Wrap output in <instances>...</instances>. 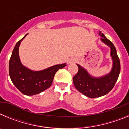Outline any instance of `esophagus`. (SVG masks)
Segmentation results:
<instances>
[{
  "instance_id": "esophagus-1",
  "label": "esophagus",
  "mask_w": 129,
  "mask_h": 129,
  "mask_svg": "<svg viewBox=\"0 0 129 129\" xmlns=\"http://www.w3.org/2000/svg\"><path fill=\"white\" fill-rule=\"evenodd\" d=\"M75 61H76V60H75L74 59H70V61H69L68 63H72V62H74Z\"/></svg>"
}]
</instances>
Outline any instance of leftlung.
<instances>
[{"mask_svg":"<svg viewBox=\"0 0 129 129\" xmlns=\"http://www.w3.org/2000/svg\"><path fill=\"white\" fill-rule=\"evenodd\" d=\"M101 41L110 48V55L112 59V68L109 74L100 77L91 76L85 68L77 64L79 70L73 77L74 85L76 89L88 98H94L108 94L114 86L120 72V61L116 49L111 41L100 31Z\"/></svg>","mask_w":129,"mask_h":129,"instance_id":"8db88e82","label":"left lung"}]
</instances>
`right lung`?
Listing matches in <instances>:
<instances>
[{
	"label": "right lung",
	"mask_w": 129,
	"mask_h": 129,
	"mask_svg": "<svg viewBox=\"0 0 129 129\" xmlns=\"http://www.w3.org/2000/svg\"><path fill=\"white\" fill-rule=\"evenodd\" d=\"M27 34L18 41L13 49L9 62V74L13 85L22 94L33 95L39 94L52 85L55 73L67 66L59 64L41 71H33L21 63L19 55L20 43Z\"/></svg>",
	"instance_id": "right-lung-1"
}]
</instances>
